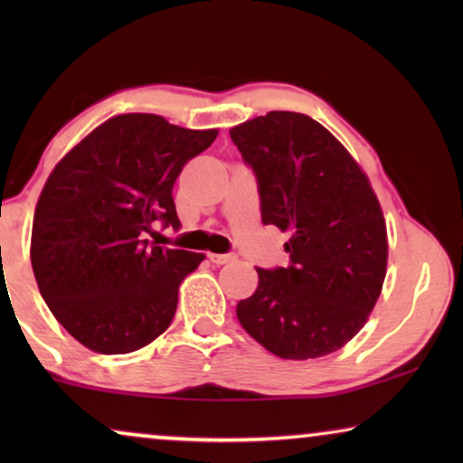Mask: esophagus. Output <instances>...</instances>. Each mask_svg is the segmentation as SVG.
I'll return each instance as SVG.
<instances>
[{"mask_svg": "<svg viewBox=\"0 0 463 463\" xmlns=\"http://www.w3.org/2000/svg\"><path fill=\"white\" fill-rule=\"evenodd\" d=\"M208 259H211L214 265H225V263L236 261V255H217V252H211Z\"/></svg>", "mask_w": 463, "mask_h": 463, "instance_id": "34e87169", "label": "esophagus"}]
</instances>
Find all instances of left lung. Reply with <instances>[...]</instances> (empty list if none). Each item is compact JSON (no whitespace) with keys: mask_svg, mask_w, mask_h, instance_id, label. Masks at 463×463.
<instances>
[{"mask_svg":"<svg viewBox=\"0 0 463 463\" xmlns=\"http://www.w3.org/2000/svg\"><path fill=\"white\" fill-rule=\"evenodd\" d=\"M232 141L255 170L261 219L288 236V268L257 269L238 303L240 325L287 360L344 347L369 320L388 268V232L369 176L325 126L269 111L233 126Z\"/></svg>","mask_w":463,"mask_h":463,"instance_id":"obj_1","label":"left lung"}]
</instances>
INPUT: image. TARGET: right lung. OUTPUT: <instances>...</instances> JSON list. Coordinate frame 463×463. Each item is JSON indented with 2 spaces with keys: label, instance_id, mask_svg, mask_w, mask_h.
<instances>
[{
  "label": "right lung",
  "instance_id": "add662e5",
  "mask_svg": "<svg viewBox=\"0 0 463 463\" xmlns=\"http://www.w3.org/2000/svg\"><path fill=\"white\" fill-rule=\"evenodd\" d=\"M217 135L122 113L50 173L35 206L31 265L50 312L88 350H141L170 326L181 282L204 255L149 244L145 233L154 221L181 225L175 181Z\"/></svg>",
  "mask_w": 463,
  "mask_h": 463
}]
</instances>
